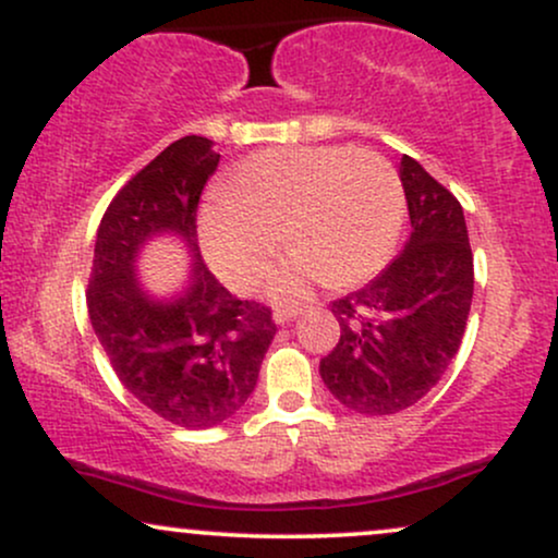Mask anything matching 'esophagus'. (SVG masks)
I'll use <instances>...</instances> for the list:
<instances>
[{
    "label": "esophagus",
    "mask_w": 558,
    "mask_h": 558,
    "mask_svg": "<svg viewBox=\"0 0 558 558\" xmlns=\"http://www.w3.org/2000/svg\"><path fill=\"white\" fill-rule=\"evenodd\" d=\"M299 315H301V310H275L272 319H275V325H288V323H293Z\"/></svg>",
    "instance_id": "34e87169"
}]
</instances>
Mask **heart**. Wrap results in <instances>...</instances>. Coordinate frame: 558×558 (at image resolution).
<instances>
[{
    "label": "heart",
    "mask_w": 558,
    "mask_h": 558,
    "mask_svg": "<svg viewBox=\"0 0 558 558\" xmlns=\"http://www.w3.org/2000/svg\"><path fill=\"white\" fill-rule=\"evenodd\" d=\"M403 185L386 157L345 146L270 149L239 165L226 196L198 215L204 257L228 286H257L280 252L293 257L267 283L291 304L317 280L351 288L386 265L403 226Z\"/></svg>",
    "instance_id": "1"
}]
</instances>
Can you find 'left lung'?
<instances>
[{
	"label": "left lung",
	"instance_id": "obj_1",
	"mask_svg": "<svg viewBox=\"0 0 558 558\" xmlns=\"http://www.w3.org/2000/svg\"><path fill=\"white\" fill-rule=\"evenodd\" d=\"M399 178L412 235L377 278L332 301L341 338L319 362L330 393L369 417L414 407L444 377L475 291L462 204L417 159L403 155Z\"/></svg>",
	"mask_w": 558,
	"mask_h": 558
}]
</instances>
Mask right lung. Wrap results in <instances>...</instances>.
Here are the masks:
<instances>
[{
  "instance_id": "add662e5",
  "label": "right lung",
  "mask_w": 558,
  "mask_h": 558,
  "mask_svg": "<svg viewBox=\"0 0 558 558\" xmlns=\"http://www.w3.org/2000/svg\"><path fill=\"white\" fill-rule=\"evenodd\" d=\"M217 162L213 141L185 136L131 178L96 230L86 293L92 328L128 393L189 430L239 412L275 338L272 312L235 299L198 257L196 207ZM165 234L192 254L175 294L149 292L137 272L140 252Z\"/></svg>"
}]
</instances>
